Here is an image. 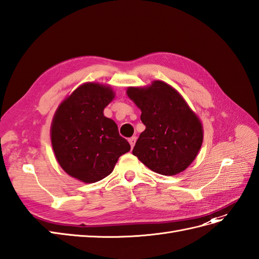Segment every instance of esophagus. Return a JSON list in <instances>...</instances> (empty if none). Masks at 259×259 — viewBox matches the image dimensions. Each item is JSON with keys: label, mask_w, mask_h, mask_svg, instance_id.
I'll return each instance as SVG.
<instances>
[{"label": "esophagus", "mask_w": 259, "mask_h": 259, "mask_svg": "<svg viewBox=\"0 0 259 259\" xmlns=\"http://www.w3.org/2000/svg\"><path fill=\"white\" fill-rule=\"evenodd\" d=\"M136 141H137V138H136V137H132V138L129 139V143H130V145H131V148L135 147Z\"/></svg>", "instance_id": "34e87169"}]
</instances>
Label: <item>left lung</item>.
Instances as JSON below:
<instances>
[{"label": "left lung", "mask_w": 259, "mask_h": 259, "mask_svg": "<svg viewBox=\"0 0 259 259\" xmlns=\"http://www.w3.org/2000/svg\"><path fill=\"white\" fill-rule=\"evenodd\" d=\"M127 94L141 109L145 125L132 154L161 175L186 169L201 148L203 130L183 96L163 81L147 88H129Z\"/></svg>", "instance_id": "left-lung-1"}]
</instances>
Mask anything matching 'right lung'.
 Instances as JSON below:
<instances>
[{"mask_svg": "<svg viewBox=\"0 0 259 259\" xmlns=\"http://www.w3.org/2000/svg\"><path fill=\"white\" fill-rule=\"evenodd\" d=\"M115 97L110 86L85 83L59 106L51 124V143L66 174L96 183L114 170L118 158L130 151L116 122L104 116Z\"/></svg>", "mask_w": 259, "mask_h": 259, "instance_id": "add662e5", "label": "right lung"}]
</instances>
